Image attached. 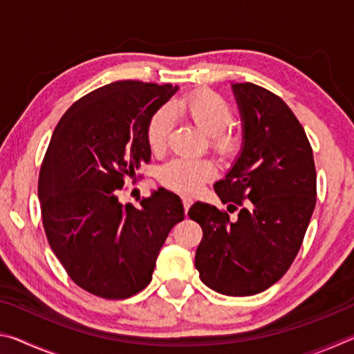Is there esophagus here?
<instances>
[{
  "label": "esophagus",
  "instance_id": "obj_1",
  "mask_svg": "<svg viewBox=\"0 0 354 354\" xmlns=\"http://www.w3.org/2000/svg\"><path fill=\"white\" fill-rule=\"evenodd\" d=\"M183 205H184V211L187 212L189 211V207L194 205V200L190 198V196H183Z\"/></svg>",
  "mask_w": 354,
  "mask_h": 354
}]
</instances>
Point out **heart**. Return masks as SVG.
Here are the masks:
<instances>
[{
    "mask_svg": "<svg viewBox=\"0 0 354 354\" xmlns=\"http://www.w3.org/2000/svg\"><path fill=\"white\" fill-rule=\"evenodd\" d=\"M187 115L203 133L209 136V143L215 153L225 158L234 156L241 148V137L231 133L232 112L223 97L212 91H198L185 95L169 107H160L149 118L147 140L154 153L164 151L173 128V113ZM217 175V167L207 159L178 158L167 162L159 173L165 187L179 194H195L203 184Z\"/></svg>",
    "mask_w": 354,
    "mask_h": 354,
    "instance_id": "heart-1",
    "label": "heart"
}]
</instances>
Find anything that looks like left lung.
Wrapping results in <instances>:
<instances>
[{
  "mask_svg": "<svg viewBox=\"0 0 354 354\" xmlns=\"http://www.w3.org/2000/svg\"><path fill=\"white\" fill-rule=\"evenodd\" d=\"M231 87L243 147L214 190L237 217L201 201L189 217L203 230L195 254L203 283L223 295L248 297L283 278L297 257L315 207L317 175L313 148L290 107L256 84Z\"/></svg>",
  "mask_w": 354,
  "mask_h": 354,
  "instance_id": "1",
  "label": "left lung"
}]
</instances>
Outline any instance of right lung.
I'll return each mask as SVG.
<instances>
[{"label": "right lung", "instance_id": "obj_1", "mask_svg": "<svg viewBox=\"0 0 354 354\" xmlns=\"http://www.w3.org/2000/svg\"><path fill=\"white\" fill-rule=\"evenodd\" d=\"M178 86L117 81L87 93L59 120L39 175L51 250L81 289L129 298L153 278L159 251L178 221L181 198L154 190L139 207L118 201L124 178L151 159L147 127Z\"/></svg>", "mask_w": 354, "mask_h": 354}]
</instances>
